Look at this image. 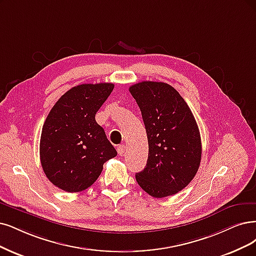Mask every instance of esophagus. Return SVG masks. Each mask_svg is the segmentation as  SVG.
I'll list each match as a JSON object with an SVG mask.
<instances>
[{
  "instance_id": "34e87169",
  "label": "esophagus",
  "mask_w": 256,
  "mask_h": 256,
  "mask_svg": "<svg viewBox=\"0 0 256 256\" xmlns=\"http://www.w3.org/2000/svg\"><path fill=\"white\" fill-rule=\"evenodd\" d=\"M117 152H118V154H119L120 156H122L123 154L126 153V146H123V144L118 146H117Z\"/></svg>"
}]
</instances>
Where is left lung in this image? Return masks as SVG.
I'll use <instances>...</instances> for the list:
<instances>
[{"mask_svg":"<svg viewBox=\"0 0 256 256\" xmlns=\"http://www.w3.org/2000/svg\"><path fill=\"white\" fill-rule=\"evenodd\" d=\"M146 126L148 157L136 180L148 195L162 198L182 191L196 175L202 140L193 114L171 85L142 81L132 85Z\"/></svg>","mask_w":256,"mask_h":256,"instance_id":"obj_1","label":"left lung"}]
</instances>
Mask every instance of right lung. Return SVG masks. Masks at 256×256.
I'll list each match as a JSON object with an SVG mask.
<instances>
[{
    "label": "right lung",
    "mask_w": 256,
    "mask_h": 256,
    "mask_svg": "<svg viewBox=\"0 0 256 256\" xmlns=\"http://www.w3.org/2000/svg\"><path fill=\"white\" fill-rule=\"evenodd\" d=\"M114 86L112 83L77 85L56 102L44 122L41 166L48 180L65 192L90 188L104 162L117 156L94 119Z\"/></svg>",
    "instance_id": "add662e5"
}]
</instances>
